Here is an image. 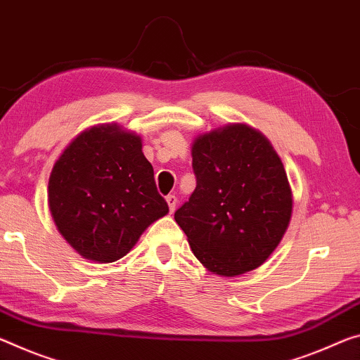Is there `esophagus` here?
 Returning a JSON list of instances; mask_svg holds the SVG:
<instances>
[{
	"mask_svg": "<svg viewBox=\"0 0 360 360\" xmlns=\"http://www.w3.org/2000/svg\"><path fill=\"white\" fill-rule=\"evenodd\" d=\"M167 203L169 207V213H173V211L176 210V205H178V198H176L174 195H168L167 197Z\"/></svg>",
	"mask_w": 360,
	"mask_h": 360,
	"instance_id": "34e87169",
	"label": "esophagus"
}]
</instances>
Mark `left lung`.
<instances>
[{
    "label": "left lung",
    "mask_w": 360,
    "mask_h": 360,
    "mask_svg": "<svg viewBox=\"0 0 360 360\" xmlns=\"http://www.w3.org/2000/svg\"><path fill=\"white\" fill-rule=\"evenodd\" d=\"M191 152L197 187L174 219L193 255L221 277L256 269L292 219L293 193L281 157L245 123L198 134Z\"/></svg>",
    "instance_id": "obj_1"
}]
</instances>
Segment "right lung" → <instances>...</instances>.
Wrapping results in <instances>:
<instances>
[{
	"instance_id": "1",
	"label": "right lung",
	"mask_w": 360,
	"mask_h": 360,
	"mask_svg": "<svg viewBox=\"0 0 360 360\" xmlns=\"http://www.w3.org/2000/svg\"><path fill=\"white\" fill-rule=\"evenodd\" d=\"M48 203L60 236L94 262L123 258L168 214L141 136L118 123L94 124L70 141L51 171Z\"/></svg>"
}]
</instances>
